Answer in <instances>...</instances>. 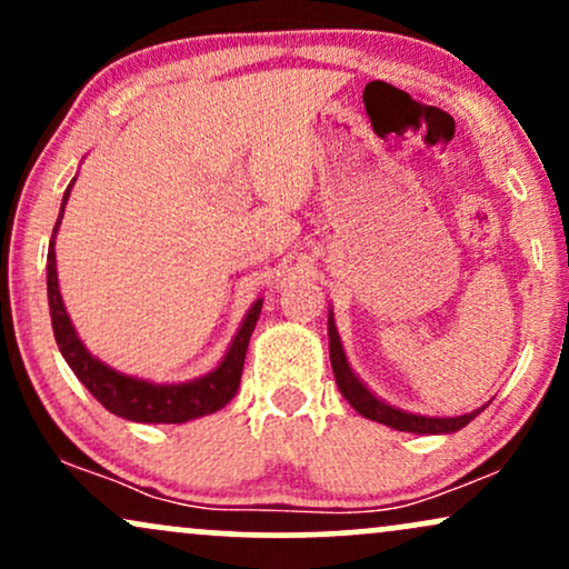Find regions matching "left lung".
<instances>
[{
    "label": "left lung",
    "mask_w": 569,
    "mask_h": 569,
    "mask_svg": "<svg viewBox=\"0 0 569 569\" xmlns=\"http://www.w3.org/2000/svg\"><path fill=\"white\" fill-rule=\"evenodd\" d=\"M329 356H331V369H335V380L339 393L348 398V403L358 415L369 417V420L382 422V426H390L396 430H407V433H455V430L466 428L468 422L479 415L481 409L468 411V415L460 417H426V415H411V411H401L390 403H385L377 398L371 390L356 377V371L350 369L348 358H345L342 342H339L335 318L329 312Z\"/></svg>",
    "instance_id": "1"
}]
</instances>
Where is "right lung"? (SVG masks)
Returning <instances> with one entry per match:
<instances>
[{
  "label": "right lung",
  "mask_w": 569,
  "mask_h": 569,
  "mask_svg": "<svg viewBox=\"0 0 569 569\" xmlns=\"http://www.w3.org/2000/svg\"><path fill=\"white\" fill-rule=\"evenodd\" d=\"M71 184H74V179H71ZM71 184L67 187V192H63V206H67L69 200ZM58 221H61V217H58ZM56 230L48 248V302L50 318H53V335L58 350L67 358V363L77 375V380H80L103 407L112 411V415L126 417V420L133 422H168V426H171V422H187L194 420V417L213 415V411L224 407L227 401H232V396L238 393L240 375H243L248 339H251L253 326H257L259 312H262V299L253 302L251 310H248L246 321L240 326L238 337L232 339L224 361H221L211 375L181 385H154L139 380V377L120 375V371L109 369L107 363H101L98 358H93L84 350L74 326L69 321L61 291H58Z\"/></svg>",
  "instance_id": "right-lung-1"
}]
</instances>
